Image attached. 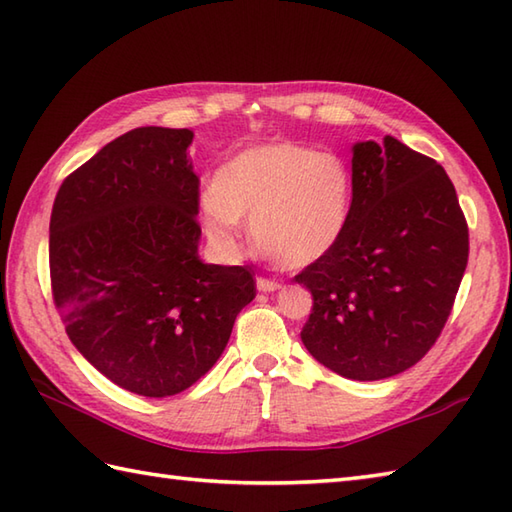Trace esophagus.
<instances>
[{
  "label": "esophagus",
  "mask_w": 512,
  "mask_h": 512,
  "mask_svg": "<svg viewBox=\"0 0 512 512\" xmlns=\"http://www.w3.org/2000/svg\"><path fill=\"white\" fill-rule=\"evenodd\" d=\"M257 288L262 290V292H275V290H279V288H281V284H279V281H275V279L257 277Z\"/></svg>",
  "instance_id": "1"
}]
</instances>
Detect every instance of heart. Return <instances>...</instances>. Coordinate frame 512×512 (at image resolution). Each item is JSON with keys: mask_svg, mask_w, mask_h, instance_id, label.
<instances>
[{"mask_svg": "<svg viewBox=\"0 0 512 512\" xmlns=\"http://www.w3.org/2000/svg\"><path fill=\"white\" fill-rule=\"evenodd\" d=\"M352 200L354 176L343 156L281 140L239 151L215 171L202 224L217 246L233 248L239 220H250L264 255L301 268L339 244Z\"/></svg>", "mask_w": 512, "mask_h": 512, "instance_id": "heart-1", "label": "heart"}]
</instances>
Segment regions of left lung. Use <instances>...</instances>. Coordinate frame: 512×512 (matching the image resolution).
Segmentation results:
<instances>
[{
  "label": "left lung",
  "mask_w": 512,
  "mask_h": 512,
  "mask_svg": "<svg viewBox=\"0 0 512 512\" xmlns=\"http://www.w3.org/2000/svg\"><path fill=\"white\" fill-rule=\"evenodd\" d=\"M343 237L295 277L312 292L308 352L352 380L405 372L447 323L469 262V226L436 160L385 136L354 145Z\"/></svg>",
  "instance_id": "obj_1"
}]
</instances>
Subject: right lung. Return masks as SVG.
<instances>
[{"instance_id": "add662e5", "label": "right lung", "mask_w": 512, "mask_h": 512, "mask_svg": "<svg viewBox=\"0 0 512 512\" xmlns=\"http://www.w3.org/2000/svg\"><path fill=\"white\" fill-rule=\"evenodd\" d=\"M191 140L169 127L118 136L63 180L50 215L65 332L103 376L149 398L209 372L255 299L250 268L200 262Z\"/></svg>"}]
</instances>
